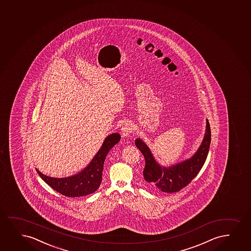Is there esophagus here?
<instances>
[{
	"instance_id": "1",
	"label": "esophagus",
	"mask_w": 251,
	"mask_h": 251,
	"mask_svg": "<svg viewBox=\"0 0 251 251\" xmlns=\"http://www.w3.org/2000/svg\"><path fill=\"white\" fill-rule=\"evenodd\" d=\"M132 124L129 122L127 123H124L122 126L121 133L124 136L127 137L129 136L130 133H132Z\"/></svg>"
}]
</instances>
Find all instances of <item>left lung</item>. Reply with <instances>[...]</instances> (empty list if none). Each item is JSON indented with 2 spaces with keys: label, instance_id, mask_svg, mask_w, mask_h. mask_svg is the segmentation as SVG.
<instances>
[{
  "label": "left lung",
  "instance_id": "left-lung-1",
  "mask_svg": "<svg viewBox=\"0 0 251 251\" xmlns=\"http://www.w3.org/2000/svg\"><path fill=\"white\" fill-rule=\"evenodd\" d=\"M210 124L206 119V129L201 145L192 157L171 167H162L155 161L151 150L142 139H135L137 148L146 159L143 171L145 183L149 189L164 193L179 191L188 185L201 171L207 157L210 149Z\"/></svg>",
  "mask_w": 251,
  "mask_h": 251
}]
</instances>
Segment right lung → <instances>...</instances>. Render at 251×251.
<instances>
[{
  "label": "right lung",
  "mask_w": 251,
  "mask_h": 251,
  "mask_svg": "<svg viewBox=\"0 0 251 251\" xmlns=\"http://www.w3.org/2000/svg\"><path fill=\"white\" fill-rule=\"evenodd\" d=\"M121 139L120 134L112 133L105 138L102 146L95 157L80 173L68 177H51L41 174H38L46 183L56 191L68 197H80L96 192L102 181V171L105 157L113 146Z\"/></svg>",
  "instance_id": "right-lung-1"
}]
</instances>
